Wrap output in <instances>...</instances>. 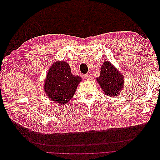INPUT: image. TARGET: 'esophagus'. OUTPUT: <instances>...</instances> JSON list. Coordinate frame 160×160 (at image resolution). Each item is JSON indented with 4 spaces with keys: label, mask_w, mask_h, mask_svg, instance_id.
Returning <instances> with one entry per match:
<instances>
[{
    "label": "esophagus",
    "mask_w": 160,
    "mask_h": 160,
    "mask_svg": "<svg viewBox=\"0 0 160 160\" xmlns=\"http://www.w3.org/2000/svg\"><path fill=\"white\" fill-rule=\"evenodd\" d=\"M85 79H87V80H91L92 77H91L89 75H85Z\"/></svg>",
    "instance_id": "34e87169"
}]
</instances>
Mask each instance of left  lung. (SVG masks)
<instances>
[{
	"mask_svg": "<svg viewBox=\"0 0 160 160\" xmlns=\"http://www.w3.org/2000/svg\"><path fill=\"white\" fill-rule=\"evenodd\" d=\"M105 95L110 97L118 95L123 88V77L109 61L103 62L100 76L97 78Z\"/></svg>",
	"mask_w": 160,
	"mask_h": 160,
	"instance_id": "1",
	"label": "left lung"
}]
</instances>
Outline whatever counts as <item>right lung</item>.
<instances>
[{
	"label": "right lung",
	"instance_id": "right-lung-1",
	"mask_svg": "<svg viewBox=\"0 0 160 160\" xmlns=\"http://www.w3.org/2000/svg\"><path fill=\"white\" fill-rule=\"evenodd\" d=\"M81 81L79 76L71 73L67 62L57 61L48 71L44 90L51 101L65 104L73 97Z\"/></svg>",
	"mask_w": 160,
	"mask_h": 160
}]
</instances>
